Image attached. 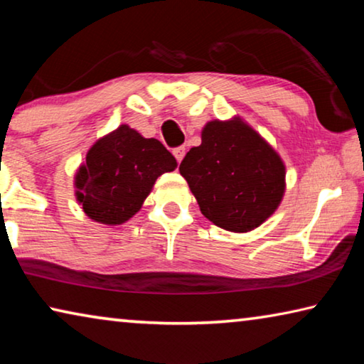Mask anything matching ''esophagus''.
<instances>
[{
  "label": "esophagus",
  "instance_id": "34e87169",
  "mask_svg": "<svg viewBox=\"0 0 364 364\" xmlns=\"http://www.w3.org/2000/svg\"><path fill=\"white\" fill-rule=\"evenodd\" d=\"M184 154H186V147L184 146H180V147H175L173 149V156L176 157V160H178V164L181 162L183 160V157H184Z\"/></svg>",
  "mask_w": 364,
  "mask_h": 364
}]
</instances>
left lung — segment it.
Wrapping results in <instances>:
<instances>
[{
	"instance_id": "1",
	"label": "left lung",
	"mask_w": 364,
	"mask_h": 364,
	"mask_svg": "<svg viewBox=\"0 0 364 364\" xmlns=\"http://www.w3.org/2000/svg\"><path fill=\"white\" fill-rule=\"evenodd\" d=\"M204 217L247 232L260 226L284 194L286 168L267 141L242 120L208 122L202 143L180 165Z\"/></svg>"
}]
</instances>
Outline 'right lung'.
Masks as SVG:
<instances>
[{
	"mask_svg": "<svg viewBox=\"0 0 364 364\" xmlns=\"http://www.w3.org/2000/svg\"><path fill=\"white\" fill-rule=\"evenodd\" d=\"M176 165L159 139L122 125L86 154L75 176L77 200L91 220L122 225L139 210L157 178Z\"/></svg>",
	"mask_w": 364,
	"mask_h": 364,
	"instance_id": "right-lung-1",
	"label": "right lung"
}]
</instances>
